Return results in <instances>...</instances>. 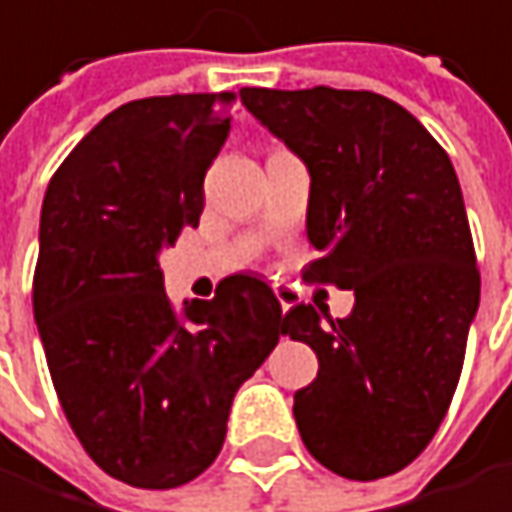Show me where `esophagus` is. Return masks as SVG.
Masks as SVG:
<instances>
[{"instance_id": "esophagus-1", "label": "esophagus", "mask_w": 512, "mask_h": 512, "mask_svg": "<svg viewBox=\"0 0 512 512\" xmlns=\"http://www.w3.org/2000/svg\"><path fill=\"white\" fill-rule=\"evenodd\" d=\"M274 295H277V301H280V307L283 310H289L292 307V301H295V292H292V286H274Z\"/></svg>"}]
</instances>
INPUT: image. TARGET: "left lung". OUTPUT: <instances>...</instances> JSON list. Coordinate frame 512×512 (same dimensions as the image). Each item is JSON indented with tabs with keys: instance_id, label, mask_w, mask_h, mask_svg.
Returning a JSON list of instances; mask_svg holds the SVG:
<instances>
[{
	"instance_id": "8db88e82",
	"label": "left lung",
	"mask_w": 512,
	"mask_h": 512,
	"mask_svg": "<svg viewBox=\"0 0 512 512\" xmlns=\"http://www.w3.org/2000/svg\"><path fill=\"white\" fill-rule=\"evenodd\" d=\"M244 108L310 174L304 274L353 289L350 316L295 304L292 341L316 359L295 392L310 456L347 480L407 468L453 401L480 271L456 168L398 102L368 90H241Z\"/></svg>"
}]
</instances>
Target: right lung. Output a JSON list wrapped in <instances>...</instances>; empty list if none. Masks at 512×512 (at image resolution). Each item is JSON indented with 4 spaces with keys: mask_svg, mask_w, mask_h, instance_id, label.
Returning a JSON list of instances; mask_svg holds the SVG:
<instances>
[{
    "mask_svg": "<svg viewBox=\"0 0 512 512\" xmlns=\"http://www.w3.org/2000/svg\"><path fill=\"white\" fill-rule=\"evenodd\" d=\"M232 102L120 105L41 205L32 307L53 389L90 459L138 489L183 486L220 456L235 392L286 335L277 295L253 274L226 277L211 301L165 295L159 256L199 226Z\"/></svg>",
    "mask_w": 512,
    "mask_h": 512,
    "instance_id": "1",
    "label": "right lung"
}]
</instances>
